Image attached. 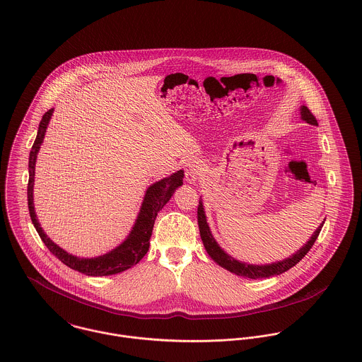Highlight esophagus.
Returning <instances> with one entry per match:
<instances>
[{
  "mask_svg": "<svg viewBox=\"0 0 362 362\" xmlns=\"http://www.w3.org/2000/svg\"><path fill=\"white\" fill-rule=\"evenodd\" d=\"M201 173H202V168H201V164L198 161H189L187 165H185V178L188 182H195L198 181V178L201 177Z\"/></svg>",
  "mask_w": 362,
  "mask_h": 362,
  "instance_id": "esophagus-1",
  "label": "esophagus"
}]
</instances>
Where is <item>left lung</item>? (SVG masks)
Returning <instances> with one entry per match:
<instances>
[{
  "instance_id": "8db88e82",
  "label": "left lung",
  "mask_w": 362,
  "mask_h": 362,
  "mask_svg": "<svg viewBox=\"0 0 362 362\" xmlns=\"http://www.w3.org/2000/svg\"><path fill=\"white\" fill-rule=\"evenodd\" d=\"M301 118L304 121H307L310 125H317V121H316L315 115L310 112V108L305 107V105L301 107ZM323 223L316 228V231L310 237V241L300 251H297L293 257L280 260V262H276V263H270V264H248V263H244V262L231 258L230 255H227L218 247V244L216 243V240L213 238V235L210 233V228H209V224L206 221V216H205V211H204V205H202L201 201H199V206H198L199 233H201V238H202V243L205 245V250H206L209 257L213 259L216 263H218L221 267L227 269L228 272L235 273L237 276L248 277V279L272 277V276H276V274H281V273L287 272L288 269H291L293 266H296L301 259L308 254L312 245L315 244V241H316V238H317V235H319V233L323 227Z\"/></svg>"
}]
</instances>
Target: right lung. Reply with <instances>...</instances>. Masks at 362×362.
I'll list each match as a JSON object with an SVG mask.
<instances>
[{"mask_svg": "<svg viewBox=\"0 0 362 362\" xmlns=\"http://www.w3.org/2000/svg\"><path fill=\"white\" fill-rule=\"evenodd\" d=\"M52 115V108L49 110L39 125L37 136L35 139V144L32 146L30 155H29V182H28V206L32 223L39 233L42 241L45 245L50 250L52 255H55L64 264L68 267L78 270L86 276H110L121 273L134 264H136L141 259L144 258L149 250L151 237L155 226L156 216L163 209V206L170 201L173 197L175 188L182 185L184 171L180 170L174 173L173 175L163 178L160 181L151 185L145 194L141 211L138 214V218L135 221V226L132 227L129 235L127 240L118 245L115 250L104 254L98 258H78L68 252H65L62 248H59L57 244H54L52 240L45 234L43 228L40 227L36 213H35V204H33V185H35V164L37 153L40 149V145L45 139V134L47 129V125L50 122Z\"/></svg>", "mask_w": 362, "mask_h": 362, "instance_id": "right-lung-1", "label": "right lung"}]
</instances>
